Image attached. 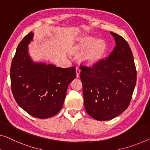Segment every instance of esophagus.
<instances>
[{
    "label": "esophagus",
    "instance_id": "34e87169",
    "mask_svg": "<svg viewBox=\"0 0 150 150\" xmlns=\"http://www.w3.org/2000/svg\"><path fill=\"white\" fill-rule=\"evenodd\" d=\"M80 72H81V71H80L79 68V67H76V77H79Z\"/></svg>",
    "mask_w": 150,
    "mask_h": 150
}]
</instances>
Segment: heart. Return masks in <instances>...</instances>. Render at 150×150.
Segmentation results:
<instances>
[{
    "mask_svg": "<svg viewBox=\"0 0 150 150\" xmlns=\"http://www.w3.org/2000/svg\"><path fill=\"white\" fill-rule=\"evenodd\" d=\"M106 49V44L104 40L97 39L96 37L86 35L78 39L73 46L74 52H81L82 60L86 63L91 64L99 61L102 57Z\"/></svg>",
    "mask_w": 150,
    "mask_h": 150,
    "instance_id": "heart-1",
    "label": "heart"
}]
</instances>
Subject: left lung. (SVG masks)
Listing matches in <instances>:
<instances>
[{
    "label": "left lung",
    "instance_id": "8db88e82",
    "mask_svg": "<svg viewBox=\"0 0 150 150\" xmlns=\"http://www.w3.org/2000/svg\"><path fill=\"white\" fill-rule=\"evenodd\" d=\"M110 33L116 46L108 57L92 67H80L85 109L90 117L101 121L112 119L126 110L137 79L130 46L120 35Z\"/></svg>",
    "mask_w": 150,
    "mask_h": 150
}]
</instances>
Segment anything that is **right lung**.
Here are the masks:
<instances>
[{
    "mask_svg": "<svg viewBox=\"0 0 150 150\" xmlns=\"http://www.w3.org/2000/svg\"><path fill=\"white\" fill-rule=\"evenodd\" d=\"M33 35L30 32L17 46L11 63V89L15 101L26 112L48 118L61 110L69 85L76 77L75 67L33 61L28 47Z\"/></svg>",
    "mask_w": 150,
    "mask_h": 150,
    "instance_id": "obj_1",
    "label": "right lung"
}]
</instances>
